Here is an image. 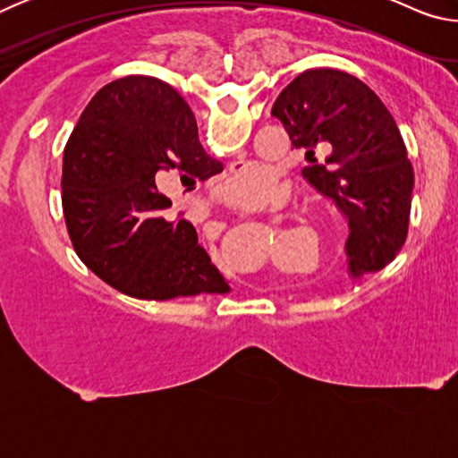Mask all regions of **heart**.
<instances>
[{
    "mask_svg": "<svg viewBox=\"0 0 458 458\" xmlns=\"http://www.w3.org/2000/svg\"><path fill=\"white\" fill-rule=\"evenodd\" d=\"M278 193V177L273 167L248 164L238 167L226 182L220 185L224 201L240 210H254Z\"/></svg>",
    "mask_w": 458,
    "mask_h": 458,
    "instance_id": "b5f03b06",
    "label": "heart"
}]
</instances>
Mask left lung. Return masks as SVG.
<instances>
[{"instance_id": "left-lung-1", "label": "left lung", "mask_w": 458, "mask_h": 458, "mask_svg": "<svg viewBox=\"0 0 458 458\" xmlns=\"http://www.w3.org/2000/svg\"><path fill=\"white\" fill-rule=\"evenodd\" d=\"M270 114L305 151L303 175L347 216L352 276L390 265L408 236L414 169L379 97L352 74L313 68L278 95ZM323 142L332 145L325 158Z\"/></svg>"}]
</instances>
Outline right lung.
Segmentation results:
<instances>
[{
	"mask_svg": "<svg viewBox=\"0 0 458 458\" xmlns=\"http://www.w3.org/2000/svg\"><path fill=\"white\" fill-rule=\"evenodd\" d=\"M165 172L182 183L222 172L204 151L188 103L151 76H125L84 108L62 157V210L79 259L123 294L145 301L226 293L198 232L165 220Z\"/></svg>",
	"mask_w": 458,
	"mask_h": 458,
	"instance_id": "right-lung-1",
	"label": "right lung"
}]
</instances>
